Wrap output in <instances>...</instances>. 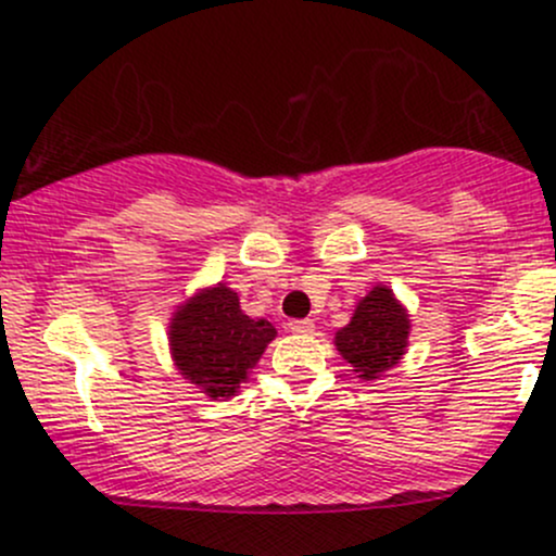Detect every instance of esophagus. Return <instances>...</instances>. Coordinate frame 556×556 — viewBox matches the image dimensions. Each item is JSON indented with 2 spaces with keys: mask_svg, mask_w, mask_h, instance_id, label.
Segmentation results:
<instances>
[{
  "mask_svg": "<svg viewBox=\"0 0 556 556\" xmlns=\"http://www.w3.org/2000/svg\"><path fill=\"white\" fill-rule=\"evenodd\" d=\"M290 332H295V334H311L314 332V321L311 319H295V321H290Z\"/></svg>",
  "mask_w": 556,
  "mask_h": 556,
  "instance_id": "34e87169",
  "label": "esophagus"
}]
</instances>
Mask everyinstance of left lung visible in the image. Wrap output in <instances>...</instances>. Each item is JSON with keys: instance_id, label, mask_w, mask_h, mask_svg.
<instances>
[{"instance_id": "8db88e82", "label": "left lung", "mask_w": 556, "mask_h": 556, "mask_svg": "<svg viewBox=\"0 0 556 556\" xmlns=\"http://www.w3.org/2000/svg\"><path fill=\"white\" fill-rule=\"evenodd\" d=\"M412 319L388 285H375L353 308L351 321L334 332L340 356L364 382L380 380L404 358Z\"/></svg>"}]
</instances>
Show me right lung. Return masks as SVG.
<instances>
[{
  "instance_id": "add662e5",
  "label": "right lung",
  "mask_w": 556,
  "mask_h": 556,
  "mask_svg": "<svg viewBox=\"0 0 556 556\" xmlns=\"http://www.w3.org/2000/svg\"><path fill=\"white\" fill-rule=\"evenodd\" d=\"M274 338L271 321L250 319L240 308V295L224 282L189 295L168 321L174 367L213 401L240 393Z\"/></svg>"
}]
</instances>
